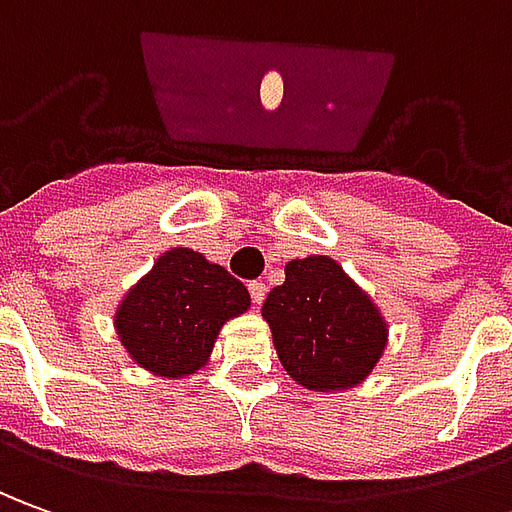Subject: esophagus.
<instances>
[{"label":"esophagus","instance_id":"34e87169","mask_svg":"<svg viewBox=\"0 0 512 512\" xmlns=\"http://www.w3.org/2000/svg\"><path fill=\"white\" fill-rule=\"evenodd\" d=\"M248 290H250V298H253V303H256V306H262L264 295H267V287H264L262 281H253V284H248Z\"/></svg>","mask_w":512,"mask_h":512}]
</instances>
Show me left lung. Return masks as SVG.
I'll use <instances>...</instances> for the list:
<instances>
[{"mask_svg":"<svg viewBox=\"0 0 512 512\" xmlns=\"http://www.w3.org/2000/svg\"><path fill=\"white\" fill-rule=\"evenodd\" d=\"M262 317L292 382L315 393L365 382L390 340L376 301L320 253L287 262L284 284L267 295Z\"/></svg>","mask_w":512,"mask_h":512,"instance_id":"1","label":"left lung"}]
</instances>
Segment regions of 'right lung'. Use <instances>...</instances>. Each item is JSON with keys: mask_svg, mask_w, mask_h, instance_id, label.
Returning a JSON list of instances; mask_svg holds the SVG:
<instances>
[{"mask_svg": "<svg viewBox=\"0 0 512 512\" xmlns=\"http://www.w3.org/2000/svg\"><path fill=\"white\" fill-rule=\"evenodd\" d=\"M250 309V292L192 248H169L119 301L114 331L125 354L153 376L206 368L222 326Z\"/></svg>", "mask_w": 512, "mask_h": 512, "instance_id": "right-lung-1", "label": "right lung"}]
</instances>
